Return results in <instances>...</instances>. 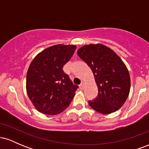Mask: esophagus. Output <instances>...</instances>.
<instances>
[{"mask_svg":"<svg viewBox=\"0 0 149 149\" xmlns=\"http://www.w3.org/2000/svg\"><path fill=\"white\" fill-rule=\"evenodd\" d=\"M79 88H80V90H83V88H84V83H83V82H82L81 84L79 85Z\"/></svg>","mask_w":149,"mask_h":149,"instance_id":"1","label":"esophagus"}]
</instances>
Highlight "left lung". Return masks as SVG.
Segmentation results:
<instances>
[{
	"label": "left lung",
	"instance_id": "obj_1",
	"mask_svg": "<svg viewBox=\"0 0 149 149\" xmlns=\"http://www.w3.org/2000/svg\"><path fill=\"white\" fill-rule=\"evenodd\" d=\"M77 53L91 69L98 88V95L93 101H89V105L102 114L118 110L130 90L129 71L122 59L102 44L84 45Z\"/></svg>",
	"mask_w": 149,
	"mask_h": 149
}]
</instances>
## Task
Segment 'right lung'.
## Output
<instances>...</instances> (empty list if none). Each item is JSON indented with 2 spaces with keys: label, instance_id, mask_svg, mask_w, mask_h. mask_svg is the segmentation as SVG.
<instances>
[{
  "label": "right lung",
  "instance_id": "right-lung-1",
  "mask_svg": "<svg viewBox=\"0 0 149 149\" xmlns=\"http://www.w3.org/2000/svg\"><path fill=\"white\" fill-rule=\"evenodd\" d=\"M74 45H55L38 53L26 73V92L39 112L57 115L64 111L75 96L73 85L63 67L74 54Z\"/></svg>",
  "mask_w": 149,
  "mask_h": 149
}]
</instances>
